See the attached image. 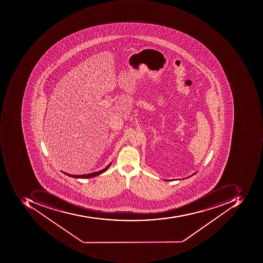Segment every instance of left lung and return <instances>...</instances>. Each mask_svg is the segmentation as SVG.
<instances>
[{
	"instance_id": "8db88e82",
	"label": "left lung",
	"mask_w": 263,
	"mask_h": 263,
	"mask_svg": "<svg viewBox=\"0 0 263 263\" xmlns=\"http://www.w3.org/2000/svg\"><path fill=\"white\" fill-rule=\"evenodd\" d=\"M195 174H196V172H195V173L193 174L192 175H191V176H193V175H195Z\"/></svg>"
}]
</instances>
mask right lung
Wrapping results in <instances>:
<instances>
[{
	"label": "right lung",
	"instance_id": "right-lung-1",
	"mask_svg": "<svg viewBox=\"0 0 263 263\" xmlns=\"http://www.w3.org/2000/svg\"><path fill=\"white\" fill-rule=\"evenodd\" d=\"M111 165V163L108 165V166H106L104 169L103 170L99 171V172H93V173L90 174H86V175H70V174L65 173V172H62V173L65 174V175H68L69 177L75 178V179H89V178L96 177L97 175H100V174L103 173V172H106L107 169L109 168V166Z\"/></svg>",
	"mask_w": 263,
	"mask_h": 263
}]
</instances>
